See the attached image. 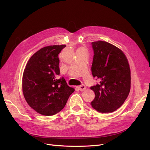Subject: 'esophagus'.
Instances as JSON below:
<instances>
[{
	"instance_id": "34e87169",
	"label": "esophagus",
	"mask_w": 150,
	"mask_h": 150,
	"mask_svg": "<svg viewBox=\"0 0 150 150\" xmlns=\"http://www.w3.org/2000/svg\"><path fill=\"white\" fill-rule=\"evenodd\" d=\"M78 89H79V90H80L81 91H83L86 89V87L85 86V85L82 84V85H80V86H78Z\"/></svg>"
}]
</instances>
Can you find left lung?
Here are the masks:
<instances>
[{
	"label": "left lung",
	"mask_w": 150,
	"mask_h": 150,
	"mask_svg": "<svg viewBox=\"0 0 150 150\" xmlns=\"http://www.w3.org/2000/svg\"><path fill=\"white\" fill-rule=\"evenodd\" d=\"M91 44L94 54L92 74L100 83L91 87L96 95L91 105L98 112H112L123 104L129 95V63L123 52L111 44L98 41Z\"/></svg>",
	"instance_id": "8db88e82"
}]
</instances>
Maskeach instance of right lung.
<instances>
[{
  "instance_id": "add662e5",
  "label": "right lung",
  "mask_w": 150,
  "mask_h": 150,
  "mask_svg": "<svg viewBox=\"0 0 150 150\" xmlns=\"http://www.w3.org/2000/svg\"><path fill=\"white\" fill-rule=\"evenodd\" d=\"M66 45L47 46L28 60L22 76V91L28 105L43 115L57 114L74 89L59 75L58 54Z\"/></svg>"
}]
</instances>
